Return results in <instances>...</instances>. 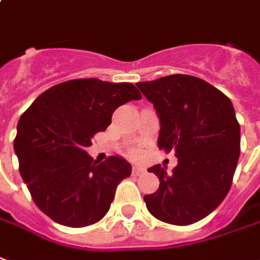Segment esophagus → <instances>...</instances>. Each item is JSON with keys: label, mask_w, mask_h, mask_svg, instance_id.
Here are the masks:
<instances>
[{"label": "esophagus", "mask_w": 260, "mask_h": 260, "mask_svg": "<svg viewBox=\"0 0 260 260\" xmlns=\"http://www.w3.org/2000/svg\"><path fill=\"white\" fill-rule=\"evenodd\" d=\"M146 173V170L143 168H139V166H134L132 168V174L134 176H142V174Z\"/></svg>", "instance_id": "obj_1"}]
</instances>
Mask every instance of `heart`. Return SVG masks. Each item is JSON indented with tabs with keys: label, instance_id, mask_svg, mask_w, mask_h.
<instances>
[{
	"label": "heart",
	"instance_id": "heart-1",
	"mask_svg": "<svg viewBox=\"0 0 260 260\" xmlns=\"http://www.w3.org/2000/svg\"><path fill=\"white\" fill-rule=\"evenodd\" d=\"M132 155H134V156H138V150H135V152H134Z\"/></svg>",
	"mask_w": 260,
	"mask_h": 260
}]
</instances>
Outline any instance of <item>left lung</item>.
<instances>
[{
    "label": "left lung",
    "mask_w": 260,
    "mask_h": 260,
    "mask_svg": "<svg viewBox=\"0 0 260 260\" xmlns=\"http://www.w3.org/2000/svg\"><path fill=\"white\" fill-rule=\"evenodd\" d=\"M160 121L159 149L174 152L172 173L155 165L159 188L145 196L149 212L163 222L190 225L211 214L232 184L241 128L231 100L204 80L187 74L136 83Z\"/></svg>",
    "instance_id": "obj_1"
}]
</instances>
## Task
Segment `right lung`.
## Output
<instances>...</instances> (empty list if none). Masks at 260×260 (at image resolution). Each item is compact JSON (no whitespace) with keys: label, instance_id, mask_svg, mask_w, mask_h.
<instances>
[{"label":"right lung","instance_id":"1","mask_svg":"<svg viewBox=\"0 0 260 260\" xmlns=\"http://www.w3.org/2000/svg\"><path fill=\"white\" fill-rule=\"evenodd\" d=\"M132 100L141 94L131 83L70 80L42 92L19 118L14 141L19 172L36 206L54 222L81 228L108 212L132 166L119 156L97 165L86 148Z\"/></svg>","mask_w":260,"mask_h":260}]
</instances>
